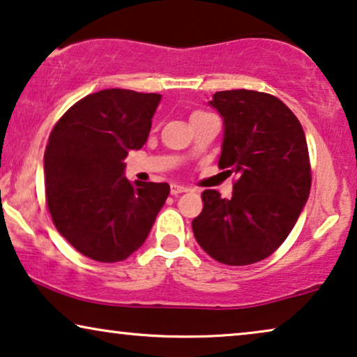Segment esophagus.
Returning a JSON list of instances; mask_svg holds the SVG:
<instances>
[{
  "label": "esophagus",
  "instance_id": "34e87169",
  "mask_svg": "<svg viewBox=\"0 0 357 357\" xmlns=\"http://www.w3.org/2000/svg\"><path fill=\"white\" fill-rule=\"evenodd\" d=\"M183 192H188V188H187V187H183V185H178V183L170 185V193H172L174 197H177V195L183 193Z\"/></svg>",
  "mask_w": 357,
  "mask_h": 357
}]
</instances>
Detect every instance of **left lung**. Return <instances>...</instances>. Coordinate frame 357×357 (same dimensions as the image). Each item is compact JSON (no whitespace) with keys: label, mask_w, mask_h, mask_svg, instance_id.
I'll return each instance as SVG.
<instances>
[{"label":"left lung","mask_w":357,"mask_h":357,"mask_svg":"<svg viewBox=\"0 0 357 357\" xmlns=\"http://www.w3.org/2000/svg\"><path fill=\"white\" fill-rule=\"evenodd\" d=\"M209 105L224 120L219 169H227L237 180L231 199L204 190L193 234L216 261L252 265L286 241L309 198L305 135L297 116L265 92L221 91Z\"/></svg>","instance_id":"1"}]
</instances>
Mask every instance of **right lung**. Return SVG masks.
<instances>
[{"instance_id":"obj_1","label":"right lung","mask_w":357,"mask_h":357,"mask_svg":"<svg viewBox=\"0 0 357 357\" xmlns=\"http://www.w3.org/2000/svg\"><path fill=\"white\" fill-rule=\"evenodd\" d=\"M159 94L105 89L76 102L52 130L43 158L47 206L82 255L123 261L143 245L167 183H131L123 159L148 139Z\"/></svg>"}]
</instances>
